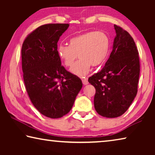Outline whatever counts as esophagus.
Instances as JSON below:
<instances>
[{"instance_id": "1", "label": "esophagus", "mask_w": 155, "mask_h": 155, "mask_svg": "<svg viewBox=\"0 0 155 155\" xmlns=\"http://www.w3.org/2000/svg\"><path fill=\"white\" fill-rule=\"evenodd\" d=\"M82 82L83 85H87L88 84V81H87V78H84L82 79Z\"/></svg>"}]
</instances>
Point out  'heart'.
<instances>
[{"label":"heart","instance_id":"1","mask_svg":"<svg viewBox=\"0 0 155 155\" xmlns=\"http://www.w3.org/2000/svg\"><path fill=\"white\" fill-rule=\"evenodd\" d=\"M70 46L60 44L57 52L65 66L71 67L75 60L80 59L72 68L74 74L83 77L88 72L90 65L98 66L108 56L110 40L103 31H88L70 40Z\"/></svg>","mask_w":155,"mask_h":155}]
</instances>
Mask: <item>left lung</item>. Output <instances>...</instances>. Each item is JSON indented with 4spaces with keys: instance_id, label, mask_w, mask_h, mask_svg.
<instances>
[{
    "instance_id": "8db88e82",
    "label": "left lung",
    "mask_w": 155,
    "mask_h": 155,
    "mask_svg": "<svg viewBox=\"0 0 155 155\" xmlns=\"http://www.w3.org/2000/svg\"><path fill=\"white\" fill-rule=\"evenodd\" d=\"M116 36L109 58L101 71L88 81L96 89L94 104L103 117H117L127 111L137 95L140 63L133 38L114 25Z\"/></svg>"
}]
</instances>
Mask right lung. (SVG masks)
Returning <instances> with one entry per match:
<instances>
[{"instance_id":"right-lung-1","label":"right lung","mask_w":155,"mask_h":155,"mask_svg":"<svg viewBox=\"0 0 155 155\" xmlns=\"http://www.w3.org/2000/svg\"><path fill=\"white\" fill-rule=\"evenodd\" d=\"M68 27L41 25L26 37L21 50L28 95L38 111L50 118L67 114L83 86L81 78L65 70L57 55V42Z\"/></svg>"}]
</instances>
